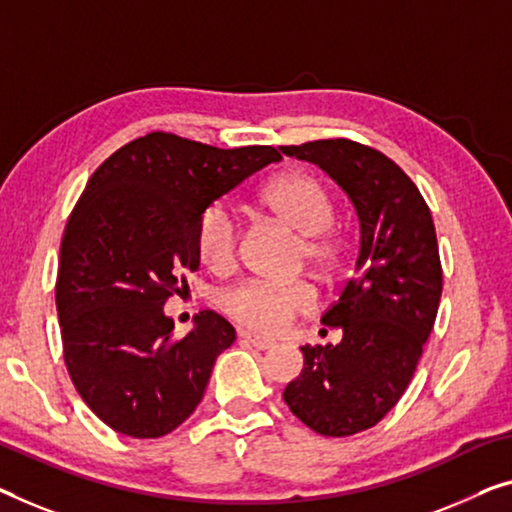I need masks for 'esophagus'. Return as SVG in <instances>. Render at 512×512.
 <instances>
[{
	"mask_svg": "<svg viewBox=\"0 0 512 512\" xmlns=\"http://www.w3.org/2000/svg\"><path fill=\"white\" fill-rule=\"evenodd\" d=\"M241 338H243V340H248L250 345L259 349V352H269V349L276 347V342H273V340H269V338H262V335H255V333H248V331H243V333H241Z\"/></svg>",
	"mask_w": 512,
	"mask_h": 512,
	"instance_id": "1",
	"label": "esophagus"
}]
</instances>
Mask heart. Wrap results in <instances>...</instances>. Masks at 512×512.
I'll use <instances>...</instances> for the list:
<instances>
[{"instance_id": "heart-1", "label": "heart", "mask_w": 512, "mask_h": 512, "mask_svg": "<svg viewBox=\"0 0 512 512\" xmlns=\"http://www.w3.org/2000/svg\"><path fill=\"white\" fill-rule=\"evenodd\" d=\"M262 209L301 236L303 257L310 264L329 266L333 262V243L326 232L333 225V202L326 188L312 174L287 172L273 179L262 190ZM197 255L213 271L230 269L239 248V223L225 204L213 202L202 211L197 223ZM220 310L248 329L276 333L296 315L315 308V292L305 282L273 285V282L246 280L218 296Z\"/></svg>"}]
</instances>
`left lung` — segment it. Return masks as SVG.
I'll use <instances>...</instances> for the list:
<instances>
[{
  "instance_id": "obj_1",
  "label": "left lung",
  "mask_w": 512,
  "mask_h": 512,
  "mask_svg": "<svg viewBox=\"0 0 512 512\" xmlns=\"http://www.w3.org/2000/svg\"><path fill=\"white\" fill-rule=\"evenodd\" d=\"M280 151L322 167L358 218L354 278L322 315L342 340L301 347V375L282 393L310 430L349 437L398 404L430 338L441 299L432 213L414 181L377 149L317 140Z\"/></svg>"
}]
</instances>
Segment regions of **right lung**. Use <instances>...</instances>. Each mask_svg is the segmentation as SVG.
<instances>
[{
	"mask_svg": "<svg viewBox=\"0 0 512 512\" xmlns=\"http://www.w3.org/2000/svg\"><path fill=\"white\" fill-rule=\"evenodd\" d=\"M278 160L273 147L149 133L91 174L61 236L57 312L75 391L112 430L165 437L202 402L234 326L202 310L174 338L163 305L200 266L202 211Z\"/></svg>",
	"mask_w": 512,
	"mask_h": 512,
	"instance_id": "obj_1",
	"label": "right lung"
}]
</instances>
